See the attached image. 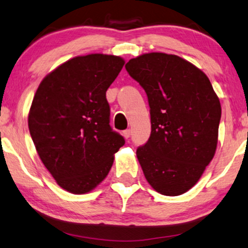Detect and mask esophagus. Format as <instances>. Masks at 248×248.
<instances>
[{"mask_svg": "<svg viewBox=\"0 0 248 248\" xmlns=\"http://www.w3.org/2000/svg\"><path fill=\"white\" fill-rule=\"evenodd\" d=\"M123 136L124 137L125 139H128L129 137L131 136V131H130V129H127V130H124V131H123Z\"/></svg>", "mask_w": 248, "mask_h": 248, "instance_id": "obj_1", "label": "esophagus"}]
</instances>
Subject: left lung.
Masks as SVG:
<instances>
[{"label": "left lung", "mask_w": 248, "mask_h": 248, "mask_svg": "<svg viewBox=\"0 0 248 248\" xmlns=\"http://www.w3.org/2000/svg\"><path fill=\"white\" fill-rule=\"evenodd\" d=\"M146 91L151 134L137 149L147 182L166 196L186 193L214 158L221 116L207 76L175 54L151 52L125 64Z\"/></svg>", "instance_id": "left-lung-1"}]
</instances>
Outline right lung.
<instances>
[{
    "label": "right lung",
    "instance_id": "1",
    "mask_svg": "<svg viewBox=\"0 0 248 248\" xmlns=\"http://www.w3.org/2000/svg\"><path fill=\"white\" fill-rule=\"evenodd\" d=\"M124 60L93 53L76 57L41 81L29 112L40 159L59 186L87 194L108 175L124 139L110 127L106 92Z\"/></svg>",
    "mask_w": 248,
    "mask_h": 248
}]
</instances>
